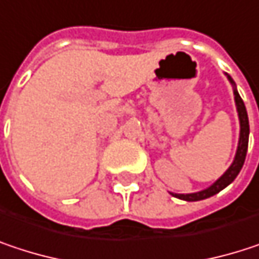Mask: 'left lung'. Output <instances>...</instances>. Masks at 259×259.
<instances>
[{
	"label": "left lung",
	"instance_id": "left-lung-1",
	"mask_svg": "<svg viewBox=\"0 0 259 259\" xmlns=\"http://www.w3.org/2000/svg\"><path fill=\"white\" fill-rule=\"evenodd\" d=\"M228 76V75H227ZM228 80L233 83L234 87V99H235V106H237V112H238V120H240V138H238V147H237V153L234 157V162L231 166L225 171V174L216 180L210 187L201 190V192H195V193H171L172 196L183 199V201H201L205 198H210L216 193H219L222 189H225L228 184H231L235 177L238 176L240 169L243 168L244 159H246V153H247V144H249V118H247V112H246V106L235 88V83L231 76H228Z\"/></svg>",
	"mask_w": 259,
	"mask_h": 259
}]
</instances>
